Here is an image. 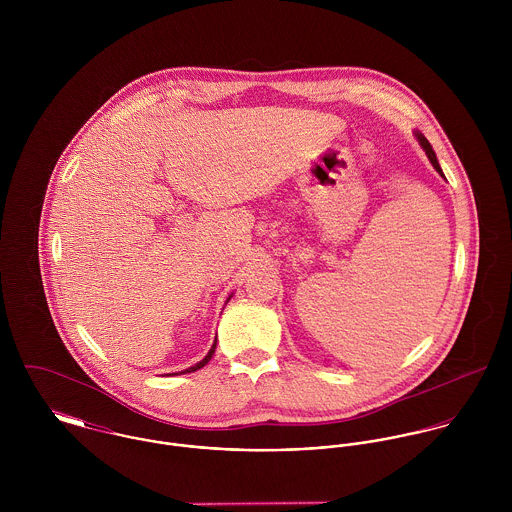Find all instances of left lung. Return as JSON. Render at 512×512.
<instances>
[{"label":"left lung","mask_w":512,"mask_h":512,"mask_svg":"<svg viewBox=\"0 0 512 512\" xmlns=\"http://www.w3.org/2000/svg\"><path fill=\"white\" fill-rule=\"evenodd\" d=\"M414 136H416V140H418V144H420V146H422V149H424V151H426V155H428V159H430V163H432V165H434V169H436V171H438L439 175H441V177H443V179H445V175H443V171H441V167H439V161H438V157H436V151H434V147L430 146V142H428V140H426V136H424V134H422V132H418V130H416V132H414Z\"/></svg>","instance_id":"obj_1"}]
</instances>
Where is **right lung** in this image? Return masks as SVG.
I'll list each match as a JSON object with an SVG mask.
<instances>
[{"mask_svg":"<svg viewBox=\"0 0 512 512\" xmlns=\"http://www.w3.org/2000/svg\"><path fill=\"white\" fill-rule=\"evenodd\" d=\"M230 297H232V293L228 295V299H226V303L230 301ZM215 349H217V339H215V343H213V347L209 349V353L205 355V359L203 361H199L197 365L189 366V368H185V370H181V372H175V374H185V372H195V370H199V368H203L205 365H209V361L213 359V355H215Z\"/></svg>","mask_w":512,"mask_h":512,"instance_id":"1","label":"right lung"}]
</instances>
